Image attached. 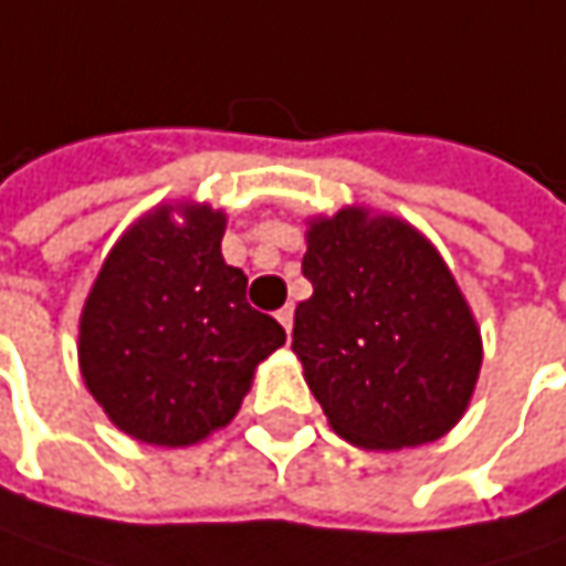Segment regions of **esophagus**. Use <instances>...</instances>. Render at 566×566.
Segmentation results:
<instances>
[{"label":"esophagus","instance_id":"34e87169","mask_svg":"<svg viewBox=\"0 0 566 566\" xmlns=\"http://www.w3.org/2000/svg\"><path fill=\"white\" fill-rule=\"evenodd\" d=\"M279 323H282V326H284V333L291 336V326H294V307H291V304L279 311Z\"/></svg>","mask_w":566,"mask_h":566}]
</instances>
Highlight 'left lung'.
Listing matches in <instances>:
<instances>
[{
	"label": "left lung",
	"mask_w": 566,
	"mask_h": 566,
	"mask_svg": "<svg viewBox=\"0 0 566 566\" xmlns=\"http://www.w3.org/2000/svg\"><path fill=\"white\" fill-rule=\"evenodd\" d=\"M291 349L352 446L413 449L461 419L481 375L468 301L410 223L346 208L307 230Z\"/></svg>",
	"instance_id": "obj_1"
}]
</instances>
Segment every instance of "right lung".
I'll list each match as a JSON object with an SVG mask.
<instances>
[{"label":"right lung","instance_id":"add662e5","mask_svg":"<svg viewBox=\"0 0 566 566\" xmlns=\"http://www.w3.org/2000/svg\"><path fill=\"white\" fill-rule=\"evenodd\" d=\"M223 214L159 208L105 259L80 323L85 387L117 429L150 446H191L227 426L262 358L284 346L252 311L247 275L223 262Z\"/></svg>","mask_w":566,"mask_h":566}]
</instances>
